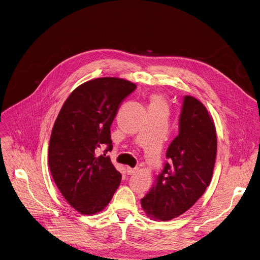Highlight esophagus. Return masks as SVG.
<instances>
[{
    "label": "esophagus",
    "instance_id": "1",
    "mask_svg": "<svg viewBox=\"0 0 260 260\" xmlns=\"http://www.w3.org/2000/svg\"><path fill=\"white\" fill-rule=\"evenodd\" d=\"M137 168H131V167H127L126 168V173L128 174V175H133V174H135L136 172H137Z\"/></svg>",
    "mask_w": 260,
    "mask_h": 260
}]
</instances>
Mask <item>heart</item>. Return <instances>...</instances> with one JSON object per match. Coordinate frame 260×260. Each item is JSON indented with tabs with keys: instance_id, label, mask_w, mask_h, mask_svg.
I'll use <instances>...</instances> for the list:
<instances>
[{
	"instance_id": "b5f03b06",
	"label": "heart",
	"mask_w": 260,
	"mask_h": 260,
	"mask_svg": "<svg viewBox=\"0 0 260 260\" xmlns=\"http://www.w3.org/2000/svg\"><path fill=\"white\" fill-rule=\"evenodd\" d=\"M151 104H153V105H165L162 98L160 95H157V94H154V95L151 96Z\"/></svg>"
}]
</instances>
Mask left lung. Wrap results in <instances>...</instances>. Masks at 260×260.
<instances>
[{"instance_id": "obj_1", "label": "left lung", "mask_w": 260, "mask_h": 260, "mask_svg": "<svg viewBox=\"0 0 260 260\" xmlns=\"http://www.w3.org/2000/svg\"><path fill=\"white\" fill-rule=\"evenodd\" d=\"M217 133L214 119L197 99L185 95L179 117V134L168 147L160 174L141 199L147 217L169 221L191 208L203 195L214 172Z\"/></svg>"}]
</instances>
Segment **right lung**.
Wrapping results in <instances>:
<instances>
[{"label": "right lung", "mask_w": 260, "mask_h": 260, "mask_svg": "<svg viewBox=\"0 0 260 260\" xmlns=\"http://www.w3.org/2000/svg\"><path fill=\"white\" fill-rule=\"evenodd\" d=\"M137 88L124 79L99 78L77 87L63 104L49 146V166L59 191L82 215H95L111 201L121 181L109 156L110 127L122 101Z\"/></svg>", "instance_id": "1"}]
</instances>
